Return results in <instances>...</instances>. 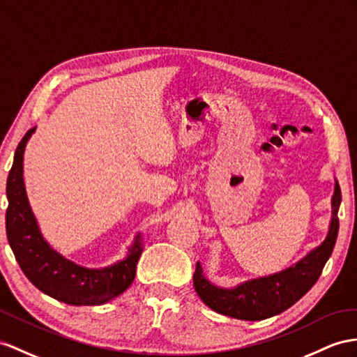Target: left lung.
Listing matches in <instances>:
<instances>
[{
    "label": "left lung",
    "instance_id": "obj_1",
    "mask_svg": "<svg viewBox=\"0 0 357 357\" xmlns=\"http://www.w3.org/2000/svg\"><path fill=\"white\" fill-rule=\"evenodd\" d=\"M340 205L341 188L335 178L332 217L326 238L292 266L278 273L244 280L231 288H223L208 279L202 264L197 261L193 276L197 296L215 312L244 321H261L282 314L283 310L297 303L315 285L326 262L331 258L340 229V220H337Z\"/></svg>",
    "mask_w": 357,
    "mask_h": 357
}]
</instances>
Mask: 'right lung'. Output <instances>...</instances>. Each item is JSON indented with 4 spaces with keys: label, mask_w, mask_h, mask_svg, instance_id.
<instances>
[{
    "label": "right lung",
    "mask_w": 357,
    "mask_h": 357,
    "mask_svg": "<svg viewBox=\"0 0 357 357\" xmlns=\"http://www.w3.org/2000/svg\"><path fill=\"white\" fill-rule=\"evenodd\" d=\"M36 126L17 144L13 166L7 178L6 231L8 244L24 274L45 294L74 306H98L117 297L131 285L144 248L137 232L126 255L107 267L90 268L70 261L45 240L24 182V153Z\"/></svg>",
    "instance_id": "add662e5"
}]
</instances>
